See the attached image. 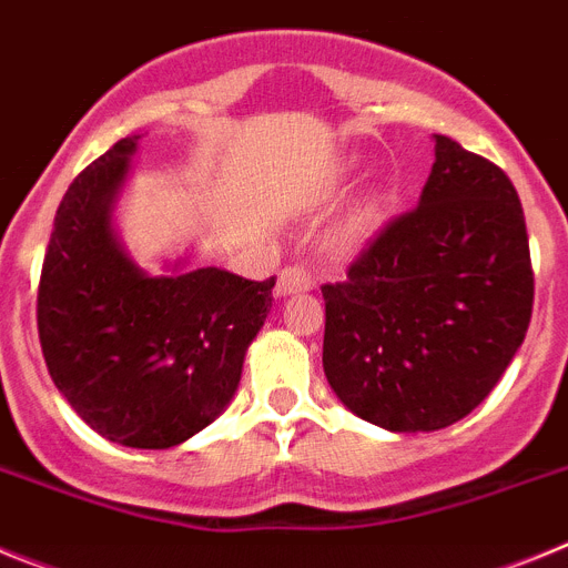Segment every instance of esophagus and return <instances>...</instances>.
Segmentation results:
<instances>
[{"label":"esophagus","mask_w":568,"mask_h":568,"mask_svg":"<svg viewBox=\"0 0 568 568\" xmlns=\"http://www.w3.org/2000/svg\"><path fill=\"white\" fill-rule=\"evenodd\" d=\"M315 287L313 275L304 273L301 267H287L278 273V281H275V298H290V295L310 293Z\"/></svg>","instance_id":"esophagus-1"}]
</instances>
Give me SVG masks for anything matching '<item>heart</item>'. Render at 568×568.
I'll list each match as a JSON object with an SVG mask.
<instances>
[{"mask_svg": "<svg viewBox=\"0 0 568 568\" xmlns=\"http://www.w3.org/2000/svg\"><path fill=\"white\" fill-rule=\"evenodd\" d=\"M378 210L381 193H369L366 199H361L358 207L353 210V215L346 219L344 230H341V244H344V247H355V244L373 230L375 219H378Z\"/></svg>", "mask_w": 568, "mask_h": 568, "instance_id": "heart-1", "label": "heart"}]
</instances>
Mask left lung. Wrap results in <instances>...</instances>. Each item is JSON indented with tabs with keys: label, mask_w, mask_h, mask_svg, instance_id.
Masks as SVG:
<instances>
[{
	"label": "left lung",
	"mask_w": 568,
	"mask_h": 568,
	"mask_svg": "<svg viewBox=\"0 0 568 568\" xmlns=\"http://www.w3.org/2000/svg\"><path fill=\"white\" fill-rule=\"evenodd\" d=\"M420 202L346 281L324 284V375L389 433H435L491 393L529 329L535 278L520 199L500 168L433 135Z\"/></svg>",
	"instance_id": "8db88e82"
}]
</instances>
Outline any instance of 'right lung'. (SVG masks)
<instances>
[{
  "label": "right lung",
  "instance_id": "obj_1",
  "mask_svg": "<svg viewBox=\"0 0 568 568\" xmlns=\"http://www.w3.org/2000/svg\"><path fill=\"white\" fill-rule=\"evenodd\" d=\"M142 135L119 139L73 179L39 281L48 373L79 418L133 449H170L233 400L275 278L193 267V253L144 270L115 230Z\"/></svg>",
  "mask_w": 568,
  "mask_h": 568
}]
</instances>
